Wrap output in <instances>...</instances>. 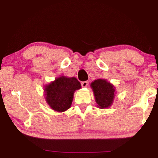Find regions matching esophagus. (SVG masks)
Returning <instances> with one entry per match:
<instances>
[{
	"instance_id": "1",
	"label": "esophagus",
	"mask_w": 158,
	"mask_h": 158,
	"mask_svg": "<svg viewBox=\"0 0 158 158\" xmlns=\"http://www.w3.org/2000/svg\"><path fill=\"white\" fill-rule=\"evenodd\" d=\"M88 84H89V82H88V81H82L81 82V86L84 87V88L86 87L87 85H88Z\"/></svg>"
}]
</instances>
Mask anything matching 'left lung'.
<instances>
[{
    "instance_id": "left-lung-1",
    "label": "left lung",
    "mask_w": 158,
    "mask_h": 158,
    "mask_svg": "<svg viewBox=\"0 0 158 158\" xmlns=\"http://www.w3.org/2000/svg\"><path fill=\"white\" fill-rule=\"evenodd\" d=\"M91 87L99 107L107 108L111 105L115 92L113 85L105 79H98L92 83Z\"/></svg>"
}]
</instances>
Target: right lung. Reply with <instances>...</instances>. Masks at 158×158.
Here are the masks:
<instances>
[{
	"label": "right lung",
	"instance_id": "1",
	"mask_svg": "<svg viewBox=\"0 0 158 158\" xmlns=\"http://www.w3.org/2000/svg\"><path fill=\"white\" fill-rule=\"evenodd\" d=\"M81 88L79 81L74 77H60L45 88V95L48 105L58 112L65 111L72 105L73 95Z\"/></svg>",
	"mask_w": 158,
	"mask_h": 158
}]
</instances>
